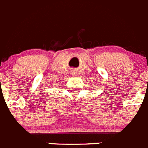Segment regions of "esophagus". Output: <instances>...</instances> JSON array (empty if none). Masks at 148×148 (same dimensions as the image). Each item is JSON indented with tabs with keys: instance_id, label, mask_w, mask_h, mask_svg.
I'll return each mask as SVG.
<instances>
[{
	"instance_id": "1",
	"label": "esophagus",
	"mask_w": 148,
	"mask_h": 148,
	"mask_svg": "<svg viewBox=\"0 0 148 148\" xmlns=\"http://www.w3.org/2000/svg\"><path fill=\"white\" fill-rule=\"evenodd\" d=\"M73 75H75V73H73Z\"/></svg>"
}]
</instances>
